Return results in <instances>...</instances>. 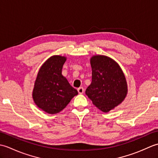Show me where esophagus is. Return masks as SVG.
Returning <instances> with one entry per match:
<instances>
[{
	"label": "esophagus",
	"instance_id": "obj_1",
	"mask_svg": "<svg viewBox=\"0 0 158 158\" xmlns=\"http://www.w3.org/2000/svg\"><path fill=\"white\" fill-rule=\"evenodd\" d=\"M77 91H78L79 94H82L84 92V89H83L82 87H80V88L77 89Z\"/></svg>",
	"mask_w": 158,
	"mask_h": 158
}]
</instances>
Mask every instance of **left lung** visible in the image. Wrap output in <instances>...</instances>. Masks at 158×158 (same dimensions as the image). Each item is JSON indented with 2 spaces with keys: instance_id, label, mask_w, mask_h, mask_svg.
Listing matches in <instances>:
<instances>
[{
  "instance_id": "obj_1",
  "label": "left lung",
  "mask_w": 158,
  "mask_h": 158,
  "mask_svg": "<svg viewBox=\"0 0 158 158\" xmlns=\"http://www.w3.org/2000/svg\"><path fill=\"white\" fill-rule=\"evenodd\" d=\"M92 83L85 90L93 105L104 113L119 105L127 94L125 75L118 63L110 57L94 55L90 58Z\"/></svg>"
}]
</instances>
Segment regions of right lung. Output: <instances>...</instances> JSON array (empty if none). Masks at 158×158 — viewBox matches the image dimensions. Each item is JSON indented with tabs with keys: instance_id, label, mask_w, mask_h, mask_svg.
<instances>
[{
	"instance_id": "1",
	"label": "right lung",
	"mask_w": 158,
	"mask_h": 158,
	"mask_svg": "<svg viewBox=\"0 0 158 158\" xmlns=\"http://www.w3.org/2000/svg\"><path fill=\"white\" fill-rule=\"evenodd\" d=\"M66 57L54 55L40 68L32 91L35 105L49 114H56L65 108L78 92L62 75Z\"/></svg>"
}]
</instances>
